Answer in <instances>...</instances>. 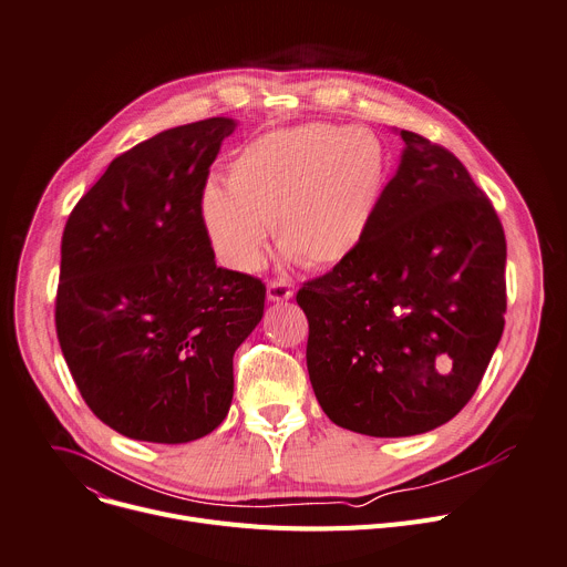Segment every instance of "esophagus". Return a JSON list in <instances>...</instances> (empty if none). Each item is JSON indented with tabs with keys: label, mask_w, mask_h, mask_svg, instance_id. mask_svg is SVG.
Masks as SVG:
<instances>
[{
	"label": "esophagus",
	"mask_w": 567,
	"mask_h": 567,
	"mask_svg": "<svg viewBox=\"0 0 567 567\" xmlns=\"http://www.w3.org/2000/svg\"><path fill=\"white\" fill-rule=\"evenodd\" d=\"M267 296H269V300H274V302H285V300H289V298L293 296V289H291V285L285 282V280H271V282L267 285Z\"/></svg>",
	"instance_id": "obj_1"
}]
</instances>
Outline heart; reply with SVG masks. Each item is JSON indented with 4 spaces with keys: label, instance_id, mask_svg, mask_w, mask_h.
<instances>
[{
    "label": "heart",
    "instance_id": "heart-1",
    "mask_svg": "<svg viewBox=\"0 0 567 567\" xmlns=\"http://www.w3.org/2000/svg\"><path fill=\"white\" fill-rule=\"evenodd\" d=\"M389 181V153L367 128L305 124L237 151L228 187L200 192L198 217L219 260L239 274L262 265L269 224L291 262L330 269L362 246Z\"/></svg>",
    "mask_w": 567,
    "mask_h": 567
}]
</instances>
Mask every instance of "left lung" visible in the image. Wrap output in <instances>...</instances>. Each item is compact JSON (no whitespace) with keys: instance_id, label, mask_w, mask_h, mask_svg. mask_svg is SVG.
I'll use <instances>...</instances> for the list:
<instances>
[{"instance_id":"1","label":"left lung","mask_w":567,"mask_h":567,"mask_svg":"<svg viewBox=\"0 0 567 567\" xmlns=\"http://www.w3.org/2000/svg\"><path fill=\"white\" fill-rule=\"evenodd\" d=\"M400 137L402 161L367 239L296 293L317 400L332 423L367 436H414L454 419L506 312L493 203L445 146Z\"/></svg>"}]
</instances>
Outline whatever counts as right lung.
I'll return each mask as SVG.
<instances>
[{
    "label": "right lung",
    "instance_id": "right-lung-1",
    "mask_svg": "<svg viewBox=\"0 0 567 567\" xmlns=\"http://www.w3.org/2000/svg\"><path fill=\"white\" fill-rule=\"evenodd\" d=\"M233 131V120L210 117L140 142L63 230V357L92 414L135 441L187 443L219 427L233 354L265 315V282L217 267L198 217Z\"/></svg>",
    "mask_w": 567,
    "mask_h": 567
}]
</instances>
